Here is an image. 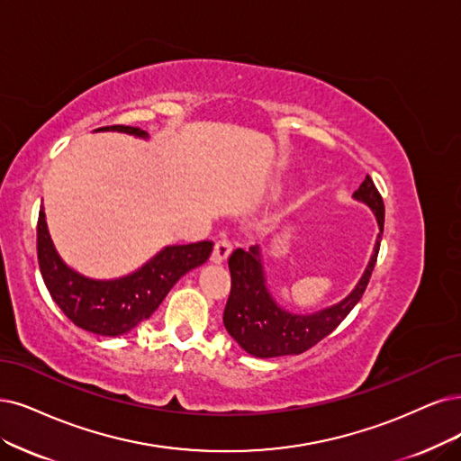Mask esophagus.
I'll return each instance as SVG.
<instances>
[{"instance_id":"obj_1","label":"esophagus","mask_w":461,"mask_h":461,"mask_svg":"<svg viewBox=\"0 0 461 461\" xmlns=\"http://www.w3.org/2000/svg\"><path fill=\"white\" fill-rule=\"evenodd\" d=\"M231 249H233V247H231V243H230L228 240H218L216 245H214L211 260L216 262V264L224 262V260L230 257V254H231Z\"/></svg>"}]
</instances>
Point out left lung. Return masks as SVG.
Returning a JSON list of instances; mask_svg holds the SVG:
<instances>
[{"label": "left lung", "mask_w": 461, "mask_h": 461, "mask_svg": "<svg viewBox=\"0 0 461 461\" xmlns=\"http://www.w3.org/2000/svg\"><path fill=\"white\" fill-rule=\"evenodd\" d=\"M353 197L366 203L374 211L380 233L359 285L355 286V291L346 300L332 305V308L317 312L313 315H294L281 310L266 288L258 247H250L249 250L235 249L231 252L228 260L231 274V293L224 310V327L247 353L260 357V359H269V357L300 355L308 351L319 344L322 338H327L349 315L357 302L361 300L370 281L372 269L376 266L380 240L384 233L385 209L378 187L374 185L368 175Z\"/></svg>", "instance_id": "obj_1"}]
</instances>
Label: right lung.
Wrapping results in <instances>:
<instances>
[{
	"mask_svg": "<svg viewBox=\"0 0 461 461\" xmlns=\"http://www.w3.org/2000/svg\"><path fill=\"white\" fill-rule=\"evenodd\" d=\"M96 131L148 136L146 131L127 125L100 127ZM211 252L212 241L167 247L127 277L93 281L76 274L59 258L50 243L43 209L38 218V260L50 298L76 327L100 336H122L148 319L159 308L175 283L190 269L207 262Z\"/></svg>",
	"mask_w": 461,
	"mask_h": 461,
	"instance_id": "obj_1",
	"label": "right lung"
}]
</instances>
